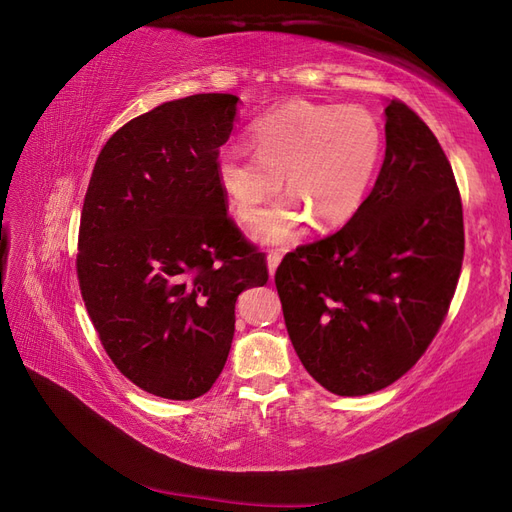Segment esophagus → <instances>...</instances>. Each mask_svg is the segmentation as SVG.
<instances>
[{
  "instance_id": "1",
  "label": "esophagus",
  "mask_w": 512,
  "mask_h": 512,
  "mask_svg": "<svg viewBox=\"0 0 512 512\" xmlns=\"http://www.w3.org/2000/svg\"><path fill=\"white\" fill-rule=\"evenodd\" d=\"M279 261H281V255H279V253H268V275H270V277H275Z\"/></svg>"
}]
</instances>
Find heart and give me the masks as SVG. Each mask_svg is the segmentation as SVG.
Masks as SVG:
<instances>
[{
	"instance_id": "heart-1",
	"label": "heart",
	"mask_w": 512,
	"mask_h": 512,
	"mask_svg": "<svg viewBox=\"0 0 512 512\" xmlns=\"http://www.w3.org/2000/svg\"><path fill=\"white\" fill-rule=\"evenodd\" d=\"M251 135L255 152L227 146L216 170L242 222L261 218L283 178L288 198L259 222V242H288L307 216L318 229H334L358 213L382 152V130L371 113L294 100L261 117Z\"/></svg>"
}]
</instances>
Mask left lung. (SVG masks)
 I'll use <instances>...</instances> for the list:
<instances>
[{"mask_svg": "<svg viewBox=\"0 0 512 512\" xmlns=\"http://www.w3.org/2000/svg\"><path fill=\"white\" fill-rule=\"evenodd\" d=\"M386 157L344 227L283 257L275 283L305 371L340 397L371 395L419 362L441 329L465 255L462 202L438 139L386 106Z\"/></svg>", "mask_w": 512, "mask_h": 512, "instance_id": "obj_1", "label": "left lung"}]
</instances>
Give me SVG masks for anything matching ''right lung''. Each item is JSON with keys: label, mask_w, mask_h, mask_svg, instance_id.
<instances>
[{"label": "right lung", "mask_w": 512, "mask_h": 512, "mask_svg": "<svg viewBox=\"0 0 512 512\" xmlns=\"http://www.w3.org/2000/svg\"><path fill=\"white\" fill-rule=\"evenodd\" d=\"M237 102L198 93L124 124L98 154L80 213L91 323L120 373L163 399L205 395L229 358L237 296L268 281L218 183Z\"/></svg>", "instance_id": "1"}]
</instances>
